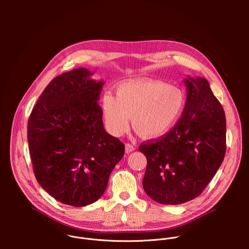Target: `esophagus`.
Listing matches in <instances>:
<instances>
[{"label": "esophagus", "mask_w": 249, "mask_h": 249, "mask_svg": "<svg viewBox=\"0 0 249 249\" xmlns=\"http://www.w3.org/2000/svg\"><path fill=\"white\" fill-rule=\"evenodd\" d=\"M135 150V146L134 145H132V144H130V143H127L126 145H125V151H126V153H131V152H133Z\"/></svg>", "instance_id": "obj_1"}]
</instances>
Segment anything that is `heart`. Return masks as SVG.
I'll return each mask as SVG.
<instances>
[{"mask_svg":"<svg viewBox=\"0 0 249 249\" xmlns=\"http://www.w3.org/2000/svg\"><path fill=\"white\" fill-rule=\"evenodd\" d=\"M186 96L178 89L155 80H136L119 85L115 96L105 92L101 109L108 131L120 136L129 128V117L136 132L154 139L165 134L185 108Z\"/></svg>","mask_w":249,"mask_h":249,"instance_id":"obj_1","label":"heart"}]
</instances>
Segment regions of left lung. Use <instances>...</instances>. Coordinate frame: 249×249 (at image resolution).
Wrapping results in <instances>:
<instances>
[{
	"label": "left lung",
	"mask_w": 249,
	"mask_h": 249,
	"mask_svg": "<svg viewBox=\"0 0 249 249\" xmlns=\"http://www.w3.org/2000/svg\"><path fill=\"white\" fill-rule=\"evenodd\" d=\"M180 119L164 135L142 143L147 158L145 192L156 202L178 205L198 197L226 155V115L206 79L185 80Z\"/></svg>",
	"instance_id": "1"
}]
</instances>
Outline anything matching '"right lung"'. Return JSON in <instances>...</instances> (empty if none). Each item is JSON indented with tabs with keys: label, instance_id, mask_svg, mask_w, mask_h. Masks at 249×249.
Returning <instances> with one entry per match:
<instances>
[{
	"label": "right lung",
	"instance_id": "add662e5",
	"mask_svg": "<svg viewBox=\"0 0 249 249\" xmlns=\"http://www.w3.org/2000/svg\"><path fill=\"white\" fill-rule=\"evenodd\" d=\"M91 75L80 68L54 78L27 122L35 178L53 198L74 207L102 196L125 153L122 142L104 130L97 102L103 82Z\"/></svg>",
	"mask_w": 249,
	"mask_h": 249
}]
</instances>
